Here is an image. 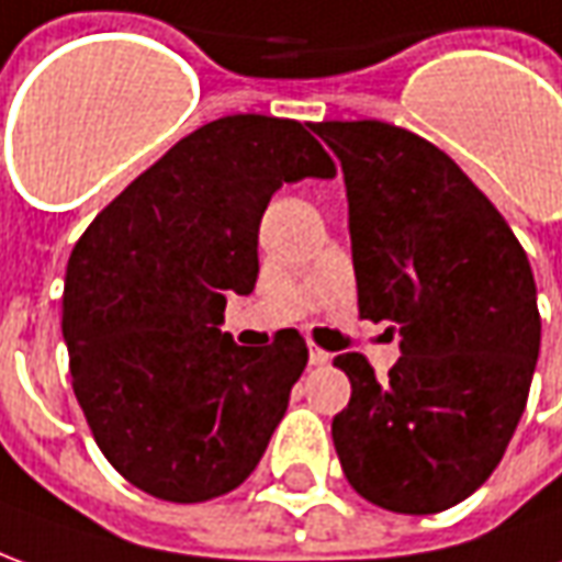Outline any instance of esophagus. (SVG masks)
<instances>
[{
    "instance_id": "esophagus-1",
    "label": "esophagus",
    "mask_w": 562,
    "mask_h": 562,
    "mask_svg": "<svg viewBox=\"0 0 562 562\" xmlns=\"http://www.w3.org/2000/svg\"><path fill=\"white\" fill-rule=\"evenodd\" d=\"M330 361V355L325 349H318V346H310V364L313 367H325Z\"/></svg>"
}]
</instances>
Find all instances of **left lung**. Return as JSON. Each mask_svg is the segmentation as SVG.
<instances>
[{
	"label": "left lung",
	"instance_id": "8db88e82",
	"mask_svg": "<svg viewBox=\"0 0 562 562\" xmlns=\"http://www.w3.org/2000/svg\"><path fill=\"white\" fill-rule=\"evenodd\" d=\"M310 128L346 177L358 313L401 330L389 379L364 355L334 358L352 382L337 458L373 506L446 512L487 482L527 406L542 340L530 261L430 140L379 120Z\"/></svg>",
	"mask_w": 562,
	"mask_h": 562
}]
</instances>
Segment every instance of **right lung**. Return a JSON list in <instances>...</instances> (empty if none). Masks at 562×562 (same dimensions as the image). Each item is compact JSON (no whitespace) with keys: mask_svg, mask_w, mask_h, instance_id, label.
<instances>
[{"mask_svg":"<svg viewBox=\"0 0 562 562\" xmlns=\"http://www.w3.org/2000/svg\"><path fill=\"white\" fill-rule=\"evenodd\" d=\"M334 173L297 120L222 116L80 234L63 292L71 389L95 446L144 494L204 503L258 467L310 352L294 328L237 346L220 330L225 294L256 289L273 192Z\"/></svg>","mask_w":562,"mask_h":562,"instance_id":"1","label":"right lung"}]
</instances>
